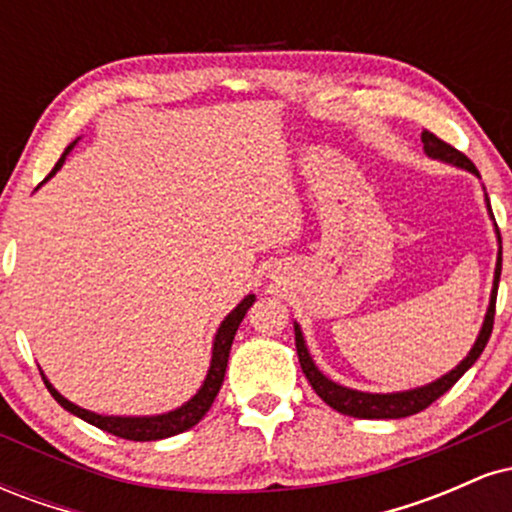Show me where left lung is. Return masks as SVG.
<instances>
[{"label":"left lung","instance_id":"1","mask_svg":"<svg viewBox=\"0 0 512 512\" xmlns=\"http://www.w3.org/2000/svg\"><path fill=\"white\" fill-rule=\"evenodd\" d=\"M421 142H424V151L426 156L436 158V161L443 163H452V166L469 170V173L479 175V170L474 168V163L469 161L462 151H457L455 146L445 144L443 139H438L436 134L424 129L421 132ZM486 209H489L491 219L493 211L489 204V197H486ZM496 238H498V257H496V272H493V289H491V301H489V310H486L484 325H481V332L474 342L472 351L457 363L450 373H445L443 378L433 380V383L414 387V390H404V392H387V395H380V392H361V390H351V387H344L339 383H332L327 375L320 373V368L315 366L313 356H310L308 346H305L303 332L298 327V322H293V330H296V351H298V361H301V368L308 378V383L313 385V390L317 392V397L322 402L330 404L332 409H337L339 414L354 416V419H404V416L419 414L426 407H431L433 402L440 395L450 390L457 380L467 373L469 368L474 366V361L481 356V351L486 349V342H489L491 330H493V315H496V293H498V281H501V262H503V248H501V231L496 226Z\"/></svg>","mask_w":512,"mask_h":512}]
</instances>
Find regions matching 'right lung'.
I'll list each match as a JSON object with an SVG mask.
<instances>
[{
  "label": "right lung",
  "mask_w": 512,
  "mask_h": 512,
  "mask_svg": "<svg viewBox=\"0 0 512 512\" xmlns=\"http://www.w3.org/2000/svg\"><path fill=\"white\" fill-rule=\"evenodd\" d=\"M74 144L76 142H72L67 149H64L60 161L55 163V168L50 170V175L45 180H50L52 175L62 168L64 158H67L69 151L74 149ZM252 303H255V296L250 293V296H245L243 301H240L236 308L226 315V320H223L219 330H216L214 349H211V366L207 370V378H204L202 387H199L195 397L187 399L182 407L168 411V414H156V416H103V414H96V411L76 407L74 402H69L67 397H62L60 392L50 385V380L45 378L43 373L40 375H43L45 387H48L50 395L57 399V404H60V407L67 409L69 414L88 421L91 426L101 428V431H105V433H113V436L125 438V440H142V443L144 440H161V438L178 436V433L187 431V428L197 426L199 421H202V416L209 411L211 404H214V399H216V395H219V390L223 385V375H226L228 354H231L233 337H236L240 322H243V317L250 310Z\"/></svg>",
  "instance_id": "obj_1"
}]
</instances>
